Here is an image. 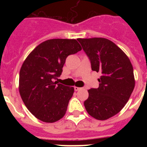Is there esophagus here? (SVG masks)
<instances>
[{
  "mask_svg": "<svg viewBox=\"0 0 147 147\" xmlns=\"http://www.w3.org/2000/svg\"><path fill=\"white\" fill-rule=\"evenodd\" d=\"M81 89V88H78V87H74V90L75 91H78V90H80Z\"/></svg>",
  "mask_w": 147,
  "mask_h": 147,
  "instance_id": "obj_1",
  "label": "esophagus"
}]
</instances>
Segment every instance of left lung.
Instances as JSON below:
<instances>
[{
    "label": "left lung",
    "instance_id": "8db88e82",
    "mask_svg": "<svg viewBox=\"0 0 147 147\" xmlns=\"http://www.w3.org/2000/svg\"><path fill=\"white\" fill-rule=\"evenodd\" d=\"M93 71L101 72L98 88L88 90L84 105L90 115L106 120L116 115L128 102L135 87L133 67L129 58L105 38H79Z\"/></svg>",
    "mask_w": 147,
    "mask_h": 147
}]
</instances>
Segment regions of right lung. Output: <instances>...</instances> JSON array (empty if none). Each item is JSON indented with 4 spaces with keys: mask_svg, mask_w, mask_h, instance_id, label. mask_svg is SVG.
Returning a JSON list of instances; mask_svg holds the SVG:
<instances>
[{
    "mask_svg": "<svg viewBox=\"0 0 147 147\" xmlns=\"http://www.w3.org/2000/svg\"><path fill=\"white\" fill-rule=\"evenodd\" d=\"M82 50L76 40L51 39L37 45L20 71L19 91L23 103L39 120L62 119L74 89L54 82L62 74L67 56Z\"/></svg>",
    "mask_w": 147,
    "mask_h": 147,
    "instance_id": "right-lung-1",
    "label": "right lung"
}]
</instances>
